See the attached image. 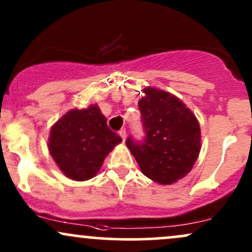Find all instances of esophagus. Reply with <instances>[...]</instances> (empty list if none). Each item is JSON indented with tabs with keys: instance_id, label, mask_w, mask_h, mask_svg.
Segmentation results:
<instances>
[{
	"instance_id": "esophagus-1",
	"label": "esophagus",
	"mask_w": 252,
	"mask_h": 252,
	"mask_svg": "<svg viewBox=\"0 0 252 252\" xmlns=\"http://www.w3.org/2000/svg\"><path fill=\"white\" fill-rule=\"evenodd\" d=\"M118 134H120L121 137H122L123 142H126V129H121V130H120V132H118Z\"/></svg>"
}]
</instances>
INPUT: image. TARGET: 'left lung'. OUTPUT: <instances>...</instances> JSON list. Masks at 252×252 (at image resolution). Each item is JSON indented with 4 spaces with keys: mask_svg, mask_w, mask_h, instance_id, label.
<instances>
[{
    "mask_svg": "<svg viewBox=\"0 0 252 252\" xmlns=\"http://www.w3.org/2000/svg\"><path fill=\"white\" fill-rule=\"evenodd\" d=\"M138 100L146 130L142 144L126 140L131 154L147 178L172 185L192 170L201 149V131L195 115L180 98L147 86Z\"/></svg>",
    "mask_w": 252,
    "mask_h": 252,
    "instance_id": "left-lung-1",
    "label": "left lung"
}]
</instances>
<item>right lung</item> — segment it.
Here are the masks:
<instances>
[{
	"instance_id": "1",
	"label": "right lung",
	"mask_w": 252,
	"mask_h": 252,
	"mask_svg": "<svg viewBox=\"0 0 252 252\" xmlns=\"http://www.w3.org/2000/svg\"><path fill=\"white\" fill-rule=\"evenodd\" d=\"M122 138L109 129L97 104L72 109L52 126L48 150L63 174L85 181L99 172L106 155Z\"/></svg>"
}]
</instances>
